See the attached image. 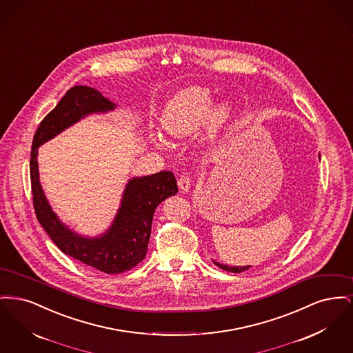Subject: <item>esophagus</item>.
Listing matches in <instances>:
<instances>
[{"instance_id": "esophagus-1", "label": "esophagus", "mask_w": 353, "mask_h": 353, "mask_svg": "<svg viewBox=\"0 0 353 353\" xmlns=\"http://www.w3.org/2000/svg\"><path fill=\"white\" fill-rule=\"evenodd\" d=\"M179 188L181 189V192H189L190 189V177L188 174H183L179 179Z\"/></svg>"}]
</instances>
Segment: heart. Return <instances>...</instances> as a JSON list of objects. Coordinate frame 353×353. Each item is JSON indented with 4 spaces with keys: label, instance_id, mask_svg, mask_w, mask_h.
<instances>
[{
    "label": "heart",
    "instance_id": "obj_1",
    "mask_svg": "<svg viewBox=\"0 0 353 353\" xmlns=\"http://www.w3.org/2000/svg\"><path fill=\"white\" fill-rule=\"evenodd\" d=\"M216 95L208 87L190 85L174 94L165 104L160 121L167 134L185 139L196 134L202 125V137L208 141L228 132L236 118V107L232 101L214 103ZM163 141L161 134H156Z\"/></svg>",
    "mask_w": 353,
    "mask_h": 353
}]
</instances>
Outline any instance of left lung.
<instances>
[{
	"label": "left lung",
	"mask_w": 353,
	"mask_h": 353,
	"mask_svg": "<svg viewBox=\"0 0 353 353\" xmlns=\"http://www.w3.org/2000/svg\"><path fill=\"white\" fill-rule=\"evenodd\" d=\"M213 262H214V265L219 266V269L226 270V271H230V272H242V271H246V270L252 268V266H228V265L216 262L214 259H213Z\"/></svg>",
	"instance_id": "1"
}]
</instances>
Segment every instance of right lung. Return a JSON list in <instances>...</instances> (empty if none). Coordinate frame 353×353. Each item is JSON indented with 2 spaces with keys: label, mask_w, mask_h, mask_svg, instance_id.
<instances>
[{
  "label": "right lung",
  "mask_w": 353,
  "mask_h": 353,
  "mask_svg": "<svg viewBox=\"0 0 353 353\" xmlns=\"http://www.w3.org/2000/svg\"><path fill=\"white\" fill-rule=\"evenodd\" d=\"M118 105L88 85L71 87L57 107L43 119L34 134L30 179L37 219L61 252L105 274L134 269L148 250L152 219L156 208L174 196L177 181L170 170L132 177L123 190L118 213L99 235H82L63 223L48 201L38 170V148L68 127L92 114H107Z\"/></svg>",
  "instance_id": "obj_1"
}]
</instances>
